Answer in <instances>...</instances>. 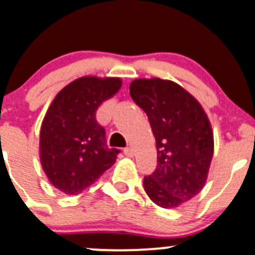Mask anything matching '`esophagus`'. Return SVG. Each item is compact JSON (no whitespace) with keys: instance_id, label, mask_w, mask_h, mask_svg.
Returning <instances> with one entry per match:
<instances>
[{"instance_id":"34e87169","label":"esophagus","mask_w":255,"mask_h":255,"mask_svg":"<svg viewBox=\"0 0 255 255\" xmlns=\"http://www.w3.org/2000/svg\"><path fill=\"white\" fill-rule=\"evenodd\" d=\"M125 154L127 155V157H133V155H134V150H133L132 147H127L125 148Z\"/></svg>"}]
</instances>
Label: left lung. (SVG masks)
I'll use <instances>...</instances> for the list:
<instances>
[{
	"mask_svg": "<svg viewBox=\"0 0 255 255\" xmlns=\"http://www.w3.org/2000/svg\"><path fill=\"white\" fill-rule=\"evenodd\" d=\"M129 93L149 120L157 145V168L143 179L157 206L174 208L203 188L213 157L211 123L198 101L172 81L135 80Z\"/></svg>",
	"mask_w": 255,
	"mask_h": 255,
	"instance_id": "1",
	"label": "left lung"
}]
</instances>
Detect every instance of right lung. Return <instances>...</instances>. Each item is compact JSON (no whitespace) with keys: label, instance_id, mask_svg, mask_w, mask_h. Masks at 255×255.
<instances>
[{"label":"right lung","instance_id":"add662e5","mask_svg":"<svg viewBox=\"0 0 255 255\" xmlns=\"http://www.w3.org/2000/svg\"><path fill=\"white\" fill-rule=\"evenodd\" d=\"M121 86L120 78H78L49 106L39 133V157L49 182L63 193H81L115 164L121 150L108 148L96 112Z\"/></svg>","mask_w":255,"mask_h":255}]
</instances>
